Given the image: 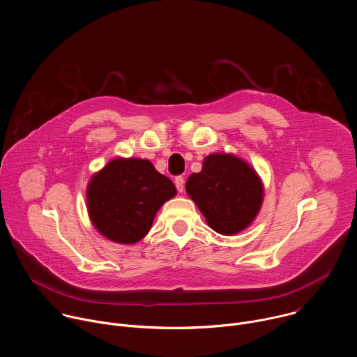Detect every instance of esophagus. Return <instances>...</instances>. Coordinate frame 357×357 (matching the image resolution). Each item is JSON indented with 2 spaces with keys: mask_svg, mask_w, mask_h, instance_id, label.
I'll use <instances>...</instances> for the list:
<instances>
[{
  "mask_svg": "<svg viewBox=\"0 0 357 357\" xmlns=\"http://www.w3.org/2000/svg\"><path fill=\"white\" fill-rule=\"evenodd\" d=\"M174 184H176L178 192H183V191H184V177H183V176L176 177V178H174Z\"/></svg>",
  "mask_w": 357,
  "mask_h": 357,
  "instance_id": "34e87169",
  "label": "esophagus"
}]
</instances>
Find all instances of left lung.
<instances>
[{
  "mask_svg": "<svg viewBox=\"0 0 357 357\" xmlns=\"http://www.w3.org/2000/svg\"><path fill=\"white\" fill-rule=\"evenodd\" d=\"M185 191L206 223L225 236L247 229L264 201V184L255 169L225 152L208 155L202 170L188 177Z\"/></svg>",
  "mask_w": 357,
  "mask_h": 357,
  "instance_id": "1",
  "label": "left lung"
}]
</instances>
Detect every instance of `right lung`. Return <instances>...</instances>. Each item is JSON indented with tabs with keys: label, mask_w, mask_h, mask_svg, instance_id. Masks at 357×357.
Returning <instances> with one entry per match:
<instances>
[{
	"label": "right lung",
	"mask_w": 357,
	"mask_h": 357,
	"mask_svg": "<svg viewBox=\"0 0 357 357\" xmlns=\"http://www.w3.org/2000/svg\"><path fill=\"white\" fill-rule=\"evenodd\" d=\"M177 190L146 159L114 158L86 187V208L93 227L120 244L142 240L162 205Z\"/></svg>",
	"instance_id": "obj_1"
}]
</instances>
